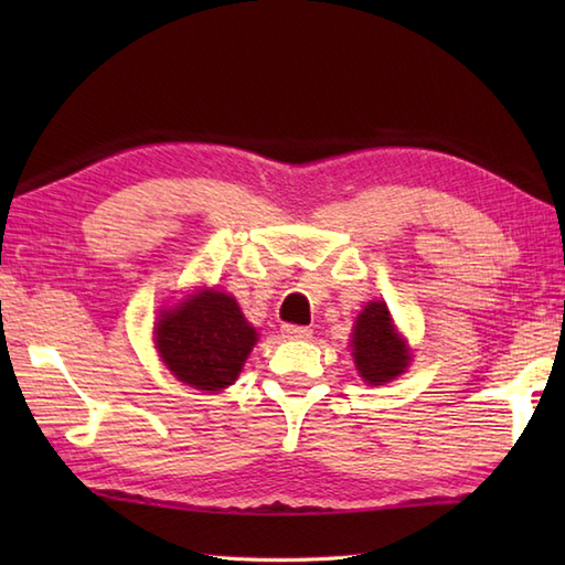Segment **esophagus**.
Returning <instances> with one entry per match:
<instances>
[{"label": "esophagus", "instance_id": "esophagus-1", "mask_svg": "<svg viewBox=\"0 0 565 565\" xmlns=\"http://www.w3.org/2000/svg\"><path fill=\"white\" fill-rule=\"evenodd\" d=\"M281 334L286 340H310V328H306V326H284L281 328Z\"/></svg>", "mask_w": 565, "mask_h": 565}]
</instances>
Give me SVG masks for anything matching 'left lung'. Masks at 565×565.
Masks as SVG:
<instances>
[{"label": "left lung", "instance_id": "left-lung-1", "mask_svg": "<svg viewBox=\"0 0 565 565\" xmlns=\"http://www.w3.org/2000/svg\"><path fill=\"white\" fill-rule=\"evenodd\" d=\"M354 364L371 386L388 383L407 366V350L401 334L395 332L386 303H369L356 318L352 338Z\"/></svg>", "mask_w": 565, "mask_h": 565}]
</instances>
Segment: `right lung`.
I'll return each mask as SVG.
<instances>
[{
  "instance_id": "right-lung-1",
  "label": "right lung",
  "mask_w": 565,
  "mask_h": 565,
  "mask_svg": "<svg viewBox=\"0 0 565 565\" xmlns=\"http://www.w3.org/2000/svg\"><path fill=\"white\" fill-rule=\"evenodd\" d=\"M154 340L179 381L199 391H221L237 379L257 332L233 296L211 289L164 310Z\"/></svg>"
}]
</instances>
